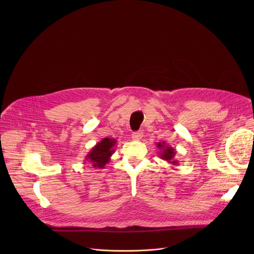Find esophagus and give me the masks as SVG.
Segmentation results:
<instances>
[{
  "label": "esophagus",
  "instance_id": "34e87169",
  "mask_svg": "<svg viewBox=\"0 0 254 254\" xmlns=\"http://www.w3.org/2000/svg\"><path fill=\"white\" fill-rule=\"evenodd\" d=\"M142 131H140V130H138V131H134V132H132V134H131V137H132V139L133 140H139L141 137H142Z\"/></svg>",
  "mask_w": 254,
  "mask_h": 254
}]
</instances>
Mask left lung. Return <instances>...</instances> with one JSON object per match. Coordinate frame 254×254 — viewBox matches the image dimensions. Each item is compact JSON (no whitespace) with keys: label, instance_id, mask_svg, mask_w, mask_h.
Returning <instances> with one entry per match:
<instances>
[{"label":"left lung","instance_id":"8db88e82","mask_svg":"<svg viewBox=\"0 0 254 254\" xmlns=\"http://www.w3.org/2000/svg\"><path fill=\"white\" fill-rule=\"evenodd\" d=\"M157 147L160 149V153H159V157L164 160L167 161L169 164H172L174 166H178L179 162L177 160H175V156H176V150L170 146H167L165 143V141L163 142H158Z\"/></svg>","mask_w":254,"mask_h":254}]
</instances>
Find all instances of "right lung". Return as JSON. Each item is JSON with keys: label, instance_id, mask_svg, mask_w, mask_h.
Segmentation results:
<instances>
[{"label": "right lung", "instance_id": "right-lung-1", "mask_svg": "<svg viewBox=\"0 0 254 254\" xmlns=\"http://www.w3.org/2000/svg\"><path fill=\"white\" fill-rule=\"evenodd\" d=\"M116 138L104 137L88 152L85 161L91 164L94 169H103L106 164L110 163L111 157L116 152Z\"/></svg>", "mask_w": 254, "mask_h": 254}]
</instances>
